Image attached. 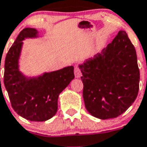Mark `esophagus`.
Wrapping results in <instances>:
<instances>
[{
  "instance_id": "esophagus-1",
  "label": "esophagus",
  "mask_w": 147,
  "mask_h": 147,
  "mask_svg": "<svg viewBox=\"0 0 147 147\" xmlns=\"http://www.w3.org/2000/svg\"><path fill=\"white\" fill-rule=\"evenodd\" d=\"M75 76L77 78H79L80 76H81V72H80V69L78 67H75Z\"/></svg>"
}]
</instances>
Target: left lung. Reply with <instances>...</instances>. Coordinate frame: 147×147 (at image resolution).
I'll use <instances>...</instances> for the list:
<instances>
[{"mask_svg":"<svg viewBox=\"0 0 147 147\" xmlns=\"http://www.w3.org/2000/svg\"><path fill=\"white\" fill-rule=\"evenodd\" d=\"M83 96L88 113L100 119L116 118L136 100L140 72L136 50L125 31L93 59L79 64Z\"/></svg>","mask_w":147,"mask_h":147,"instance_id":"1","label":"left lung"}]
</instances>
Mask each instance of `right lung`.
<instances>
[{"instance_id":"obj_1","label":"right lung","mask_w":147,"mask_h":147,"mask_svg":"<svg viewBox=\"0 0 147 147\" xmlns=\"http://www.w3.org/2000/svg\"><path fill=\"white\" fill-rule=\"evenodd\" d=\"M38 34L32 28L20 31L6 54L3 81L11 106L18 115L30 121H45L56 113L59 94L75 75L73 66L34 77L26 76L20 71L22 41L39 37Z\"/></svg>"}]
</instances>
